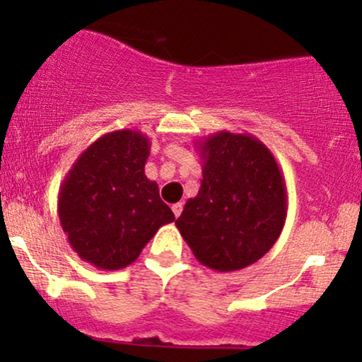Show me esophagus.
I'll use <instances>...</instances> for the list:
<instances>
[{
	"instance_id": "esophagus-1",
	"label": "esophagus",
	"mask_w": 362,
	"mask_h": 362,
	"mask_svg": "<svg viewBox=\"0 0 362 362\" xmlns=\"http://www.w3.org/2000/svg\"><path fill=\"white\" fill-rule=\"evenodd\" d=\"M182 209H184L182 202H177V204L172 206V211H173V214H175V218H178V216L182 214Z\"/></svg>"
}]
</instances>
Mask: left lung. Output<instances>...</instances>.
Listing matches in <instances>:
<instances>
[{"instance_id":"left-lung-1","label":"left lung","mask_w":362,"mask_h":362,"mask_svg":"<svg viewBox=\"0 0 362 362\" xmlns=\"http://www.w3.org/2000/svg\"><path fill=\"white\" fill-rule=\"evenodd\" d=\"M201 189L175 224L206 267L231 272L260 260L288 214L286 182L271 149L255 136L219 131L197 141Z\"/></svg>"}]
</instances>
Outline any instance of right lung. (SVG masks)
I'll list each match as a JSON object with an SVG mask.
<instances>
[{
    "instance_id": "right-lung-1",
    "label": "right lung",
    "mask_w": 362,
    "mask_h": 362,
    "mask_svg": "<svg viewBox=\"0 0 362 362\" xmlns=\"http://www.w3.org/2000/svg\"><path fill=\"white\" fill-rule=\"evenodd\" d=\"M148 136L120 129L91 143L59 187L57 214L78 257L102 271H119L139 257L163 224L175 219L144 175Z\"/></svg>"
}]
</instances>
